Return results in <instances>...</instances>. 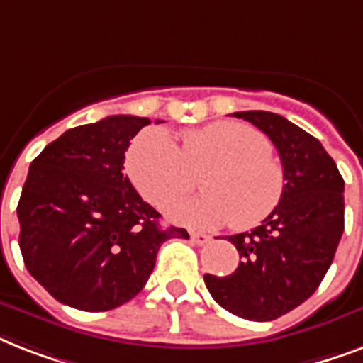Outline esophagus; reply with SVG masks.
I'll use <instances>...</instances> for the list:
<instances>
[{
    "mask_svg": "<svg viewBox=\"0 0 363 363\" xmlns=\"http://www.w3.org/2000/svg\"><path fill=\"white\" fill-rule=\"evenodd\" d=\"M190 239H192L196 245H207V242L211 241V238L207 235V233H199V232H194L190 233Z\"/></svg>",
    "mask_w": 363,
    "mask_h": 363,
    "instance_id": "obj_1",
    "label": "esophagus"
}]
</instances>
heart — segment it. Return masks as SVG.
<instances>
[{
  "mask_svg": "<svg viewBox=\"0 0 363 363\" xmlns=\"http://www.w3.org/2000/svg\"><path fill=\"white\" fill-rule=\"evenodd\" d=\"M269 150L267 137L242 122L184 131L181 147L164 128H148L131 143L125 169L143 199L158 209L190 192L194 175L205 169V194L171 205V220L248 230L265 220L284 194V169Z\"/></svg>",
  "mask_w": 363,
  "mask_h": 363,
  "instance_id": "b5f03b06",
  "label": "heart"
}]
</instances>
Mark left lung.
I'll return each instance as SVG.
<instances>
[{
    "mask_svg": "<svg viewBox=\"0 0 363 363\" xmlns=\"http://www.w3.org/2000/svg\"><path fill=\"white\" fill-rule=\"evenodd\" d=\"M275 145L286 177L277 209L252 232L230 235L239 252L228 277L207 275L216 303L247 320L267 322L309 299L333 262L345 230V181L318 139L284 116L241 111Z\"/></svg>",
    "mask_w": 363,
    "mask_h": 363,
    "instance_id": "8db88e82",
    "label": "left lung"
}]
</instances>
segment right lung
I'll use <instances>...</instances> for the list:
<instances>
[{
    "label": "right lung",
    "instance_id": "obj_1",
    "mask_svg": "<svg viewBox=\"0 0 363 363\" xmlns=\"http://www.w3.org/2000/svg\"><path fill=\"white\" fill-rule=\"evenodd\" d=\"M148 124L115 115L77 125L31 162L16 207L18 245L30 275L60 303L115 309L147 284L162 242L190 238L160 226L158 211L122 173L130 141Z\"/></svg>",
    "mask_w": 363,
    "mask_h": 363
}]
</instances>
